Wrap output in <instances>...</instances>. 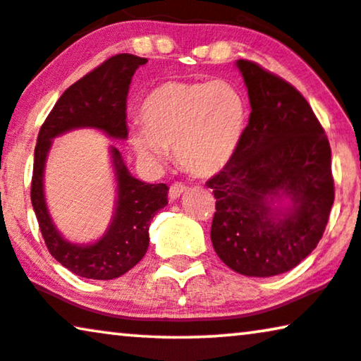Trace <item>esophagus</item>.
Returning <instances> with one entry per match:
<instances>
[{"label":"esophagus","instance_id":"34e87169","mask_svg":"<svg viewBox=\"0 0 361 361\" xmlns=\"http://www.w3.org/2000/svg\"><path fill=\"white\" fill-rule=\"evenodd\" d=\"M183 192H186V186L183 185V183H175V185H171L170 192H169L170 201H176L183 195Z\"/></svg>","mask_w":361,"mask_h":361}]
</instances>
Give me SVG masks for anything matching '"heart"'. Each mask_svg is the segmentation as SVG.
I'll list each match as a JSON object with an SVG mask.
<instances>
[{"label": "heart", "mask_w": 361, "mask_h": 361, "mask_svg": "<svg viewBox=\"0 0 361 361\" xmlns=\"http://www.w3.org/2000/svg\"><path fill=\"white\" fill-rule=\"evenodd\" d=\"M139 118L144 128H132L129 142L140 159L161 165L175 150L181 169L212 176L240 145L247 103L226 80L166 81L145 96Z\"/></svg>", "instance_id": "obj_1"}]
</instances>
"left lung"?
<instances>
[{"label":"left lung","mask_w":361,"mask_h":361,"mask_svg":"<svg viewBox=\"0 0 361 361\" xmlns=\"http://www.w3.org/2000/svg\"><path fill=\"white\" fill-rule=\"evenodd\" d=\"M250 101L240 145L206 183L216 197L211 242L231 270L281 275L317 247L334 204L331 145L299 91L237 60Z\"/></svg>","instance_id":"1"}]
</instances>
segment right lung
I'll return each mask as SVG.
<instances>
[{
    "mask_svg": "<svg viewBox=\"0 0 361 361\" xmlns=\"http://www.w3.org/2000/svg\"><path fill=\"white\" fill-rule=\"evenodd\" d=\"M147 59L119 54L73 83L60 96L37 135L30 201L50 255L75 275L114 280L144 258L150 221L169 204V186L150 185L130 175L121 152L109 147L116 180V204L108 229L98 240L77 243L57 229L44 191V171L54 139L75 129H96L113 140L128 139L126 103L135 70Z\"/></svg>",
    "mask_w": 361,
    "mask_h": 361,
    "instance_id": "add662e5",
    "label": "right lung"
}]
</instances>
